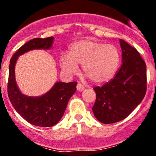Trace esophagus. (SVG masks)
Returning a JSON list of instances; mask_svg holds the SVG:
<instances>
[{"instance_id": "1", "label": "esophagus", "mask_w": 156, "mask_h": 156, "mask_svg": "<svg viewBox=\"0 0 156 156\" xmlns=\"http://www.w3.org/2000/svg\"><path fill=\"white\" fill-rule=\"evenodd\" d=\"M77 90L78 91H80V92H81V91L84 90V89H85V87H84V86L83 85L82 83H78L77 84Z\"/></svg>"}]
</instances>
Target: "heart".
Here are the masks:
<instances>
[{"label":"heart","mask_w":156,"mask_h":156,"mask_svg":"<svg viewBox=\"0 0 156 156\" xmlns=\"http://www.w3.org/2000/svg\"><path fill=\"white\" fill-rule=\"evenodd\" d=\"M120 62L118 49L112 44L96 40H82L71 46L69 53L61 57L62 67L73 73L82 64V69L92 82L101 83L108 81L117 72Z\"/></svg>","instance_id":"b5f03b06"}]
</instances>
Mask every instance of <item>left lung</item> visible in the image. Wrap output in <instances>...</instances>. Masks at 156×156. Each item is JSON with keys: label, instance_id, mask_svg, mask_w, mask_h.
Here are the masks:
<instances>
[{"label": "left lung", "instance_id": "8db88e82", "mask_svg": "<svg viewBox=\"0 0 156 156\" xmlns=\"http://www.w3.org/2000/svg\"><path fill=\"white\" fill-rule=\"evenodd\" d=\"M122 64L114 78L103 87L94 88L96 101L92 112L103 124L119 122L135 109L147 91L146 64L139 53L122 39Z\"/></svg>", "mask_w": 156, "mask_h": 156}]
</instances>
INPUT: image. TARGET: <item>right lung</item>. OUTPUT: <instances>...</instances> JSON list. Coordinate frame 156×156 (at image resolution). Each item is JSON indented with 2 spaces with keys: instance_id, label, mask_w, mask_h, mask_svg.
I'll return each mask as SVG.
<instances>
[{
  "instance_id": "right-lung-1",
  "label": "right lung",
  "mask_w": 156,
  "mask_h": 156,
  "mask_svg": "<svg viewBox=\"0 0 156 156\" xmlns=\"http://www.w3.org/2000/svg\"><path fill=\"white\" fill-rule=\"evenodd\" d=\"M54 37L34 38L28 41L12 55L9 64L7 92L13 107L28 122L39 127L54 126L63 116L67 103L76 91L77 82H56L49 92L40 97L22 94L16 83L15 64L19 55L34 49L48 50Z\"/></svg>"
}]
</instances>
